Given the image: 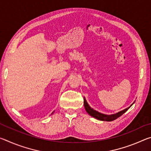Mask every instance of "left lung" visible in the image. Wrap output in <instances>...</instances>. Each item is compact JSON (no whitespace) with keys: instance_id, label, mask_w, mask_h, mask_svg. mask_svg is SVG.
I'll return each mask as SVG.
<instances>
[{"instance_id":"8db88e82","label":"left lung","mask_w":151,"mask_h":151,"mask_svg":"<svg viewBox=\"0 0 151 151\" xmlns=\"http://www.w3.org/2000/svg\"><path fill=\"white\" fill-rule=\"evenodd\" d=\"M132 103L131 106L133 104ZM84 106H85V108L86 111L88 112V113L90 114L91 116H93L94 118H96V119H99L100 120V121H114V120L116 119L117 118H119V116H121V115H122L125 112L127 111V110L129 109L130 107L129 108H127L126 109L123 110V111H122L121 112H117L116 114H111V115H106V114H102L100 113V112H97L95 110H94L93 109H91L89 105L88 104V103H86V101L85 99H84Z\"/></svg>"}]
</instances>
